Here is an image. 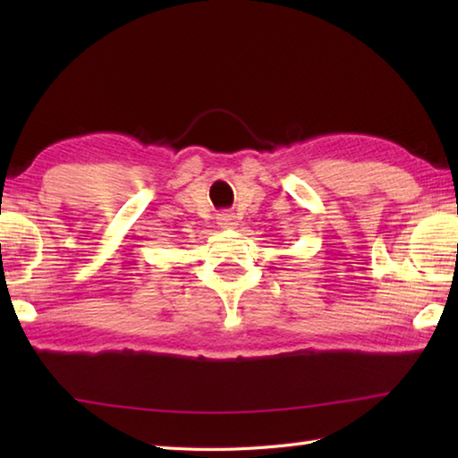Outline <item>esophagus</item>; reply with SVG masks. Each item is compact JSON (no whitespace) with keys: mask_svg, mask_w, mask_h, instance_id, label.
<instances>
[{"mask_svg":"<svg viewBox=\"0 0 458 458\" xmlns=\"http://www.w3.org/2000/svg\"><path fill=\"white\" fill-rule=\"evenodd\" d=\"M216 220H218L220 228H236L238 226V220L234 216V212H220Z\"/></svg>","mask_w":458,"mask_h":458,"instance_id":"34e87169","label":"esophagus"}]
</instances>
